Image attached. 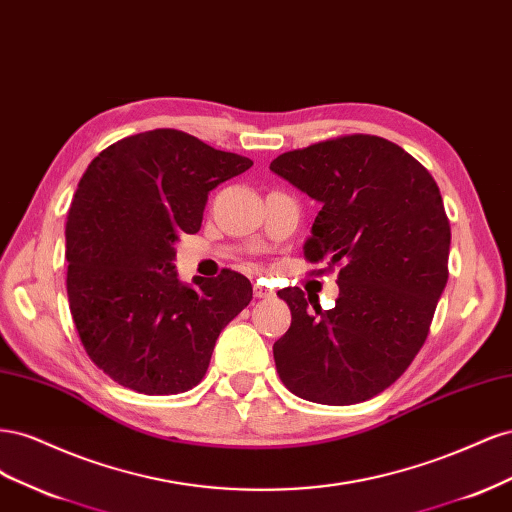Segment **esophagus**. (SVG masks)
Wrapping results in <instances>:
<instances>
[{
	"instance_id": "34e87169",
	"label": "esophagus",
	"mask_w": 512,
	"mask_h": 512,
	"mask_svg": "<svg viewBox=\"0 0 512 512\" xmlns=\"http://www.w3.org/2000/svg\"><path fill=\"white\" fill-rule=\"evenodd\" d=\"M254 297H256V299H271V297H275V292H273L271 288H267L265 284L256 282V284H254Z\"/></svg>"
}]
</instances>
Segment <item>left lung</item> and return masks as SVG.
<instances>
[{
	"mask_svg": "<svg viewBox=\"0 0 512 512\" xmlns=\"http://www.w3.org/2000/svg\"><path fill=\"white\" fill-rule=\"evenodd\" d=\"M269 168L322 205L305 258L342 267L331 309L301 288L277 292L292 314L273 344L277 374L307 401L359 404L425 344L451 252L440 190L410 153L369 134L282 153Z\"/></svg>",
	"mask_w": 512,
	"mask_h": 512,
	"instance_id": "8db88e82",
	"label": "left lung"
}]
</instances>
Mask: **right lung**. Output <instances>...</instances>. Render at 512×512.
<instances>
[{"mask_svg": "<svg viewBox=\"0 0 512 512\" xmlns=\"http://www.w3.org/2000/svg\"><path fill=\"white\" fill-rule=\"evenodd\" d=\"M252 164L185 132L151 130L85 170L66 224L68 301L89 359L117 384L145 395L192 389L215 339L252 301L241 273L194 288L175 271V243L200 230L209 192Z\"/></svg>", "mask_w": 512, "mask_h": 512, "instance_id": "obj_1", "label": "right lung"}]
</instances>
